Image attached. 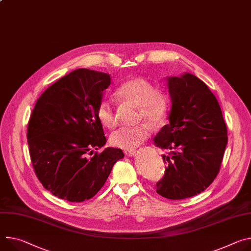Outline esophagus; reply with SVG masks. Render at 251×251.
<instances>
[{"mask_svg": "<svg viewBox=\"0 0 251 251\" xmlns=\"http://www.w3.org/2000/svg\"><path fill=\"white\" fill-rule=\"evenodd\" d=\"M124 153H125V155H126V156H128V157H130V156H134V154H135V150H133V149H131V150H124Z\"/></svg>", "mask_w": 251, "mask_h": 251, "instance_id": "34e87169", "label": "esophagus"}]
</instances>
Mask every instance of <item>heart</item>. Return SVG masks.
<instances>
[{
    "label": "heart",
    "instance_id": "heart-1",
    "mask_svg": "<svg viewBox=\"0 0 251 251\" xmlns=\"http://www.w3.org/2000/svg\"><path fill=\"white\" fill-rule=\"evenodd\" d=\"M124 102L139 107L138 118L151 125L161 124L167 116L170 106L169 96L165 92L156 91L155 86L144 78H134L124 82L116 92ZM97 117L106 128L116 125L115 113L111 101L103 99L97 106ZM150 135V129L145 124L135 127H122L110 136V143L121 149H134L144 142Z\"/></svg>",
    "mask_w": 251,
    "mask_h": 251
}]
</instances>
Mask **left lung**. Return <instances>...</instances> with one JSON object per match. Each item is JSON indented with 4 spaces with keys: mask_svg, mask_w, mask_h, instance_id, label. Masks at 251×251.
Masks as SVG:
<instances>
[{
    "mask_svg": "<svg viewBox=\"0 0 251 251\" xmlns=\"http://www.w3.org/2000/svg\"><path fill=\"white\" fill-rule=\"evenodd\" d=\"M171 99L169 124L154 137L168 152L164 177L156 192L172 200L197 195L217 176L227 145V128L216 97L195 75L167 77Z\"/></svg>",
    "mask_w": 251,
    "mask_h": 251,
    "instance_id": "8db88e82",
    "label": "left lung"
}]
</instances>
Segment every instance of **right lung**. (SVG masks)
Listing matches in <instances>:
<instances>
[{
    "label": "right lung",
    "instance_id": "1",
    "mask_svg": "<svg viewBox=\"0 0 251 251\" xmlns=\"http://www.w3.org/2000/svg\"><path fill=\"white\" fill-rule=\"evenodd\" d=\"M110 84L107 73L77 69L50 86L33 109L27 132L32 164L43 186L61 199L92 198L124 157L112 147L92 156L107 141L96 111Z\"/></svg>",
    "mask_w": 251,
    "mask_h": 251
}]
</instances>
